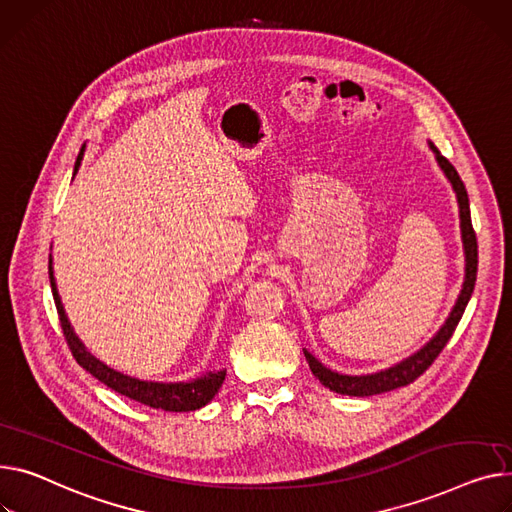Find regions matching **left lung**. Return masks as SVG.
Listing matches in <instances>:
<instances>
[{
    "mask_svg": "<svg viewBox=\"0 0 512 512\" xmlns=\"http://www.w3.org/2000/svg\"><path fill=\"white\" fill-rule=\"evenodd\" d=\"M430 148L436 156L438 166L442 168V173L447 175V179L451 181L455 193H457V201H459V218H461V236H463V249H465V282L461 288V294L453 306V311L449 315V319L445 321L438 329V333L430 339V342L418 350L416 354H412L410 358L401 360L399 364L385 368L381 372L374 374H360V377H350V374H339L329 370L327 366H323L311 352L304 350V358L309 362L311 370L315 377L321 381V385H325L327 389L342 393V395H350V397H368V395H379L385 391H393L397 387H405L414 383L420 374L426 372V368L436 360V356L442 352V348L447 346V342L451 339L455 327L459 325L465 306L471 298L473 286H475V278H478V238H475V230L471 226V214H469V197L465 191V185L459 177V173L455 170V166L438 152V148L430 142Z\"/></svg>",
    "mask_w": 512,
    "mask_h": 512,
    "instance_id": "1",
    "label": "left lung"
}]
</instances>
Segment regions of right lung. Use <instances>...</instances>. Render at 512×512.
I'll return each mask as SVG.
<instances>
[{"mask_svg":"<svg viewBox=\"0 0 512 512\" xmlns=\"http://www.w3.org/2000/svg\"><path fill=\"white\" fill-rule=\"evenodd\" d=\"M84 156V146L78 154L76 166H74V175L78 173L80 162ZM49 280H51V290H53V298H55V306L59 313V321H61V329L65 335V342L70 346L76 362L86 368L92 377H96L100 383H105L107 387H111L113 391L133 399L140 401L148 407H154V410H164V412H193L199 410L206 403H210L214 399V395L218 393V389L224 383L226 370H218V372H206L201 379L189 381V383H152V381H140L127 377V374H121L113 368H109L107 364H102L100 360H96L78 339V335L74 333L70 321L65 317L63 304L55 286V278H53V261L49 257Z\"/></svg>","mask_w":512,"mask_h":512,"instance_id":"right-lung-1","label":"right lung"}]
</instances>
